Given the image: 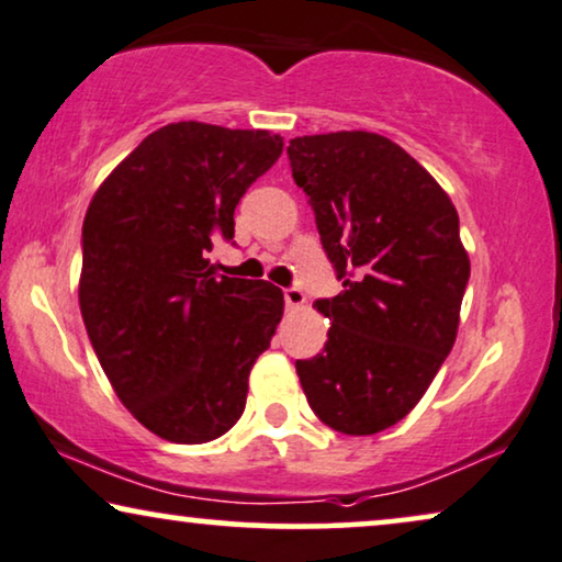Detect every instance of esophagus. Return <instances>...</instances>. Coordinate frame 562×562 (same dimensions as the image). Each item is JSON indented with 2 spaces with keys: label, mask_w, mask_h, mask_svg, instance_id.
<instances>
[{
  "label": "esophagus",
  "mask_w": 562,
  "mask_h": 562,
  "mask_svg": "<svg viewBox=\"0 0 562 562\" xmlns=\"http://www.w3.org/2000/svg\"><path fill=\"white\" fill-rule=\"evenodd\" d=\"M285 305L288 308H303L305 305V293L301 288H288L285 290Z\"/></svg>",
  "instance_id": "esophagus-1"
}]
</instances>
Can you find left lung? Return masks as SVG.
Segmentation results:
<instances>
[{"mask_svg":"<svg viewBox=\"0 0 562 562\" xmlns=\"http://www.w3.org/2000/svg\"><path fill=\"white\" fill-rule=\"evenodd\" d=\"M288 156L344 288L313 305L331 328L297 378L321 422L368 437L414 411L458 339L470 277L460 218L437 179L378 133L293 138Z\"/></svg>","mask_w":562,"mask_h":562,"instance_id":"8db88e82","label":"left lung"}]
</instances>
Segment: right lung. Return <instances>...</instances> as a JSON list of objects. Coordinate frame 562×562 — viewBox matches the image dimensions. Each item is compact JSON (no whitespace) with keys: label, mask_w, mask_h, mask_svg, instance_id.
Masks as SVG:
<instances>
[{"label":"right lung","mask_w":562,"mask_h":562,"mask_svg":"<svg viewBox=\"0 0 562 562\" xmlns=\"http://www.w3.org/2000/svg\"><path fill=\"white\" fill-rule=\"evenodd\" d=\"M269 131L182 120L97 187L81 228L79 308L112 391L156 437L205 445L244 414L249 372L285 311L267 280L215 274L234 211L282 154Z\"/></svg>","instance_id":"right-lung-1"}]
</instances>
